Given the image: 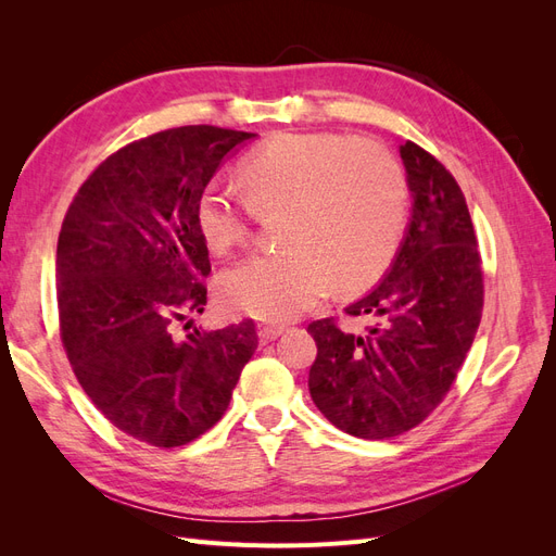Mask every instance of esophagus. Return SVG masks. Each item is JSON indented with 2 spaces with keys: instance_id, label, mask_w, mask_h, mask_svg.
Returning <instances> with one entry per match:
<instances>
[{
  "instance_id": "esophagus-1",
  "label": "esophagus",
  "mask_w": 556,
  "mask_h": 556,
  "mask_svg": "<svg viewBox=\"0 0 556 556\" xmlns=\"http://www.w3.org/2000/svg\"><path fill=\"white\" fill-rule=\"evenodd\" d=\"M285 331V327H260V331H257V336H260V343H271V341H276L278 336Z\"/></svg>"
}]
</instances>
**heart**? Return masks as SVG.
I'll return each mask as SVG.
<instances>
[{
  "mask_svg": "<svg viewBox=\"0 0 556 556\" xmlns=\"http://www.w3.org/2000/svg\"><path fill=\"white\" fill-rule=\"evenodd\" d=\"M245 201L217 185L201 190L194 223L215 255L250 237L255 215H271L276 252L252 255L217 280L231 313L285 323L325 292L359 294L387 274L408 223V182L401 164L376 143L333 131L278 134L241 162Z\"/></svg>",
  "mask_w": 556,
  "mask_h": 556,
  "instance_id": "1",
  "label": "heart"
}]
</instances>
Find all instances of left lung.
Wrapping results in <instances>:
<instances>
[{
  "label": "left lung",
  "instance_id": "left-lung-1",
  "mask_svg": "<svg viewBox=\"0 0 556 556\" xmlns=\"http://www.w3.org/2000/svg\"><path fill=\"white\" fill-rule=\"evenodd\" d=\"M413 215L399 255L374 292L348 306L368 315L364 333L333 317L308 331L317 357L308 390L333 427L382 441L435 410L473 345L484 282L464 192L445 166L413 141L401 146Z\"/></svg>",
  "mask_w": 556,
  "mask_h": 556
}]
</instances>
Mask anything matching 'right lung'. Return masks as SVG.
I'll list each match as a JSON object with an SVG mask.
<instances>
[{
  "mask_svg": "<svg viewBox=\"0 0 556 556\" xmlns=\"http://www.w3.org/2000/svg\"><path fill=\"white\" fill-rule=\"evenodd\" d=\"M250 131L188 125L106 157L80 185L58 239L60 339L74 374L113 427L155 447L206 433L257 350L252 319L178 339L204 313L211 274L194 206Z\"/></svg>",
  "mask_w": 556,
  "mask_h": 556,
  "instance_id": "obj_1",
  "label": "right lung"
}]
</instances>
